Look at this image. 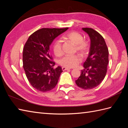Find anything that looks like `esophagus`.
Wrapping results in <instances>:
<instances>
[{"mask_svg": "<svg viewBox=\"0 0 128 128\" xmlns=\"http://www.w3.org/2000/svg\"><path fill=\"white\" fill-rule=\"evenodd\" d=\"M69 69H70L68 68L64 67V66H62V70H63V71H65V70H69Z\"/></svg>", "mask_w": 128, "mask_h": 128, "instance_id": "1", "label": "esophagus"}]
</instances>
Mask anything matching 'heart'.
<instances>
[{"label": "heart", "instance_id": "obj_1", "mask_svg": "<svg viewBox=\"0 0 128 128\" xmlns=\"http://www.w3.org/2000/svg\"><path fill=\"white\" fill-rule=\"evenodd\" d=\"M66 38L75 45L76 50L81 56H84L88 53L89 49L88 43L84 40L82 35L75 31L70 32L68 34ZM53 51L56 56H62L63 54L62 42L60 40H56L53 46ZM81 62V57L76 54L74 56H66L60 60L59 64L61 66L67 68H74Z\"/></svg>", "mask_w": 128, "mask_h": 128}]
</instances>
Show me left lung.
I'll return each mask as SVG.
<instances>
[{
	"instance_id": "8db88e82",
	"label": "left lung",
	"mask_w": 128,
	"mask_h": 128,
	"mask_svg": "<svg viewBox=\"0 0 128 128\" xmlns=\"http://www.w3.org/2000/svg\"><path fill=\"white\" fill-rule=\"evenodd\" d=\"M91 40L88 58L84 62V69L75 81L78 86L84 90L96 88L104 79L108 64V50L103 37L91 28H82Z\"/></svg>"
}]
</instances>
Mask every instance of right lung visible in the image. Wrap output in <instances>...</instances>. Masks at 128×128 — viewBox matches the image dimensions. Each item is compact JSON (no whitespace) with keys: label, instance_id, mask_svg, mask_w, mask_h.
<instances>
[{"label":"right lung","instance_id":"add662e5","mask_svg":"<svg viewBox=\"0 0 128 128\" xmlns=\"http://www.w3.org/2000/svg\"><path fill=\"white\" fill-rule=\"evenodd\" d=\"M68 28H43L32 34L23 49V68L32 86L37 90L47 92L56 85L62 68H53L55 62L52 61L50 46L59 35Z\"/></svg>","mask_w":128,"mask_h":128}]
</instances>
